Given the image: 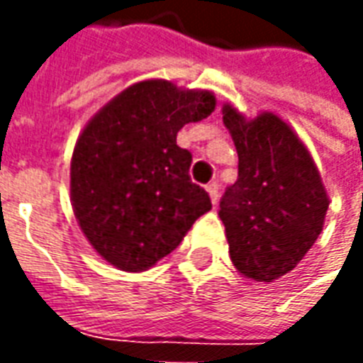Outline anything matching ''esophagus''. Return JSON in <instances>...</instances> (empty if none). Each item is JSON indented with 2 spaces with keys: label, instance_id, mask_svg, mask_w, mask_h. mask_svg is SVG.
Segmentation results:
<instances>
[{
  "label": "esophagus",
  "instance_id": "obj_1",
  "mask_svg": "<svg viewBox=\"0 0 363 363\" xmlns=\"http://www.w3.org/2000/svg\"><path fill=\"white\" fill-rule=\"evenodd\" d=\"M206 190H208V194H210L212 204H218V198H220V186H218V182H210V184H206Z\"/></svg>",
  "mask_w": 363,
  "mask_h": 363
}]
</instances>
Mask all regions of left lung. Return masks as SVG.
I'll return each instance as SVG.
<instances>
[{"label":"left lung","mask_w":363,"mask_h":363,"mask_svg":"<svg viewBox=\"0 0 363 363\" xmlns=\"http://www.w3.org/2000/svg\"><path fill=\"white\" fill-rule=\"evenodd\" d=\"M221 112L239 155V177L220 202L231 262L245 278L274 281L317 241L328 194L309 150L278 114L247 120L229 103Z\"/></svg>","instance_id":"8db88e82"}]
</instances>
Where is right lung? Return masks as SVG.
<instances>
[{"instance_id":"right-lung-1","label":"right lung","mask_w":363,"mask_h":363,"mask_svg":"<svg viewBox=\"0 0 363 363\" xmlns=\"http://www.w3.org/2000/svg\"><path fill=\"white\" fill-rule=\"evenodd\" d=\"M213 108L212 91L145 79L83 128L69 169L72 206L83 235L112 267L147 270L212 210L208 192L190 181L192 155L177 134Z\"/></svg>"}]
</instances>
